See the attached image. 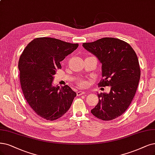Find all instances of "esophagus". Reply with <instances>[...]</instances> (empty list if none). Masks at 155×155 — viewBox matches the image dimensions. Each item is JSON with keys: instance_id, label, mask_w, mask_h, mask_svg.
<instances>
[{"instance_id": "34e87169", "label": "esophagus", "mask_w": 155, "mask_h": 155, "mask_svg": "<svg viewBox=\"0 0 155 155\" xmlns=\"http://www.w3.org/2000/svg\"><path fill=\"white\" fill-rule=\"evenodd\" d=\"M77 96H81V95H82V94H85V93L84 92V91H78V92L77 93Z\"/></svg>"}]
</instances>
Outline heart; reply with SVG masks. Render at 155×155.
Segmentation results:
<instances>
[{
	"mask_svg": "<svg viewBox=\"0 0 155 155\" xmlns=\"http://www.w3.org/2000/svg\"><path fill=\"white\" fill-rule=\"evenodd\" d=\"M78 84H79V85H81V86H82V87H84V86H85V82H84V81L79 82Z\"/></svg>",
	"mask_w": 155,
	"mask_h": 155,
	"instance_id": "b5f03b06",
	"label": "heart"
}]
</instances>
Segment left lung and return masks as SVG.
I'll return each mask as SVG.
<instances>
[{"label":"left lung","instance_id":"obj_1","mask_svg":"<svg viewBox=\"0 0 155 155\" xmlns=\"http://www.w3.org/2000/svg\"><path fill=\"white\" fill-rule=\"evenodd\" d=\"M83 47L95 55L101 64V87L110 86L108 93L98 94L99 101L91 110L104 121L121 116L131 104L140 77L139 60L134 49L123 40L104 38Z\"/></svg>","mask_w":155,"mask_h":155}]
</instances>
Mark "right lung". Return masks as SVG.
<instances>
[{
    "instance_id": "add662e5",
    "label": "right lung",
    "mask_w": 155,
    "mask_h": 155,
    "mask_svg": "<svg viewBox=\"0 0 155 155\" xmlns=\"http://www.w3.org/2000/svg\"><path fill=\"white\" fill-rule=\"evenodd\" d=\"M78 44L51 38H38L28 44L18 62L22 92L38 116L48 121L62 117L70 109L75 92L68 85H53L60 62L71 54Z\"/></svg>"
}]
</instances>
